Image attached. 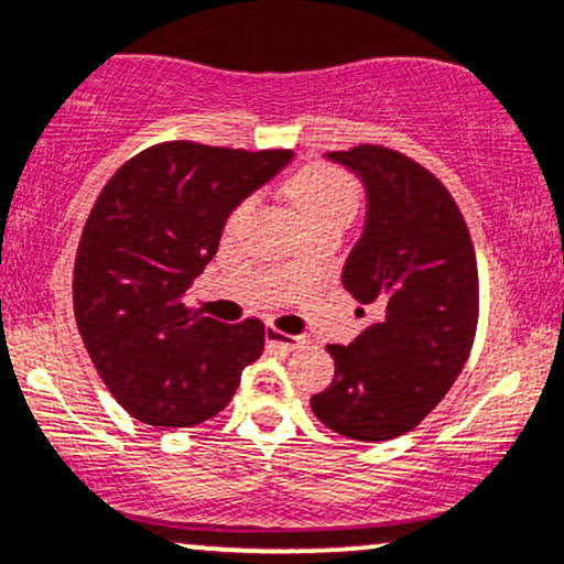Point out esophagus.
<instances>
[{"instance_id":"obj_1","label":"esophagus","mask_w":564,"mask_h":564,"mask_svg":"<svg viewBox=\"0 0 564 564\" xmlns=\"http://www.w3.org/2000/svg\"><path fill=\"white\" fill-rule=\"evenodd\" d=\"M264 341H268L270 347H281V349H286V351L300 349L302 344H304L300 336L283 334V330H278V328H268V330H264Z\"/></svg>"}]
</instances>
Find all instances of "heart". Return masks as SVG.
<instances>
[{
  "instance_id": "obj_1",
  "label": "heart",
  "mask_w": 564,
  "mask_h": 564,
  "mask_svg": "<svg viewBox=\"0 0 564 564\" xmlns=\"http://www.w3.org/2000/svg\"><path fill=\"white\" fill-rule=\"evenodd\" d=\"M286 196L294 205L304 228L323 220H349L359 202V188L349 173L341 167L312 162L296 171L286 183ZM254 205V199H243L234 213V223L241 220Z\"/></svg>"
}]
</instances>
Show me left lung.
Here are the masks:
<instances>
[{
  "instance_id": "1",
  "label": "left lung",
  "mask_w": 564,
  "mask_h": 564,
  "mask_svg": "<svg viewBox=\"0 0 564 564\" xmlns=\"http://www.w3.org/2000/svg\"><path fill=\"white\" fill-rule=\"evenodd\" d=\"M325 158L368 196L341 283L378 321L349 347L328 344L336 376L310 404L341 436L389 441L415 429L465 368L478 325L476 249L457 202L415 160L372 144Z\"/></svg>"
}]
</instances>
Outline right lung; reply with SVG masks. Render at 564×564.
I'll return each mask as SVG.
<instances>
[{
    "label": "right lung",
    "instance_id": "obj_1",
    "mask_svg": "<svg viewBox=\"0 0 564 564\" xmlns=\"http://www.w3.org/2000/svg\"><path fill=\"white\" fill-rule=\"evenodd\" d=\"M289 149L165 141L120 167L80 234L73 310L88 357L128 415L158 429L215 417L264 349V325H226L183 294L228 215L289 165Z\"/></svg>",
    "mask_w": 564,
    "mask_h": 564
}]
</instances>
